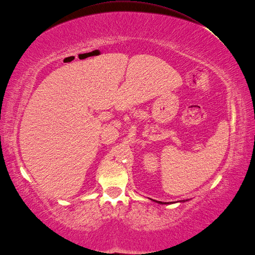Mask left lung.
Here are the masks:
<instances>
[{
    "mask_svg": "<svg viewBox=\"0 0 255 255\" xmlns=\"http://www.w3.org/2000/svg\"><path fill=\"white\" fill-rule=\"evenodd\" d=\"M154 201H156V200H154ZM156 202H158V203H162L161 201H156ZM164 204H165V203H164Z\"/></svg>",
    "mask_w": 255,
    "mask_h": 255,
    "instance_id": "left-lung-1",
    "label": "left lung"
}]
</instances>
